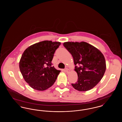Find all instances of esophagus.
Returning a JSON list of instances; mask_svg holds the SVG:
<instances>
[{
  "label": "esophagus",
  "mask_w": 122,
  "mask_h": 122,
  "mask_svg": "<svg viewBox=\"0 0 122 122\" xmlns=\"http://www.w3.org/2000/svg\"><path fill=\"white\" fill-rule=\"evenodd\" d=\"M65 71H66L67 73H69L70 72V70H69V69H68V68H66V69H65Z\"/></svg>",
  "instance_id": "1"
}]
</instances>
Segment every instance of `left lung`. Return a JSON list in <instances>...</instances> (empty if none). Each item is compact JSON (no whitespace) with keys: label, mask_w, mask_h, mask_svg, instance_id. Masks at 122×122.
<instances>
[{"label":"left lung","mask_w":122,"mask_h":122,"mask_svg":"<svg viewBox=\"0 0 122 122\" xmlns=\"http://www.w3.org/2000/svg\"><path fill=\"white\" fill-rule=\"evenodd\" d=\"M64 46L72 55L78 75L76 83L71 85L78 91L85 92L95 86L104 74L106 65L103 54L87 42H65Z\"/></svg>","instance_id":"left-lung-1"}]
</instances>
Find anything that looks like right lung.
Instances as JSON below:
<instances>
[{
    "label": "right lung",
    "mask_w": 122,
    "mask_h": 122,
    "mask_svg": "<svg viewBox=\"0 0 122 122\" xmlns=\"http://www.w3.org/2000/svg\"><path fill=\"white\" fill-rule=\"evenodd\" d=\"M61 43L44 41L29 46L24 52L19 67L24 80L33 89L44 91L53 85L60 71L51 62Z\"/></svg>",
    "instance_id": "obj_1"
}]
</instances>
